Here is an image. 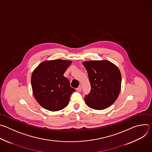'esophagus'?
Masks as SVG:
<instances>
[{
    "label": "esophagus",
    "instance_id": "obj_1",
    "mask_svg": "<svg viewBox=\"0 0 152 152\" xmlns=\"http://www.w3.org/2000/svg\"><path fill=\"white\" fill-rule=\"evenodd\" d=\"M76 90H77L78 92H80L81 90H82V86H81L80 85L79 86V87L76 88Z\"/></svg>",
    "mask_w": 152,
    "mask_h": 152
}]
</instances>
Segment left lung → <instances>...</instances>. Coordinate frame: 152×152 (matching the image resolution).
<instances>
[{"mask_svg":"<svg viewBox=\"0 0 152 152\" xmlns=\"http://www.w3.org/2000/svg\"><path fill=\"white\" fill-rule=\"evenodd\" d=\"M87 70L91 90L85 97L88 107L102 110L112 105L121 90V75L119 69L107 60L88 61L82 62Z\"/></svg>","mask_w":152,"mask_h":152,"instance_id":"obj_1","label":"left lung"}]
</instances>
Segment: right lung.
I'll return each mask as SVG.
<instances>
[{"mask_svg": "<svg viewBox=\"0 0 152 152\" xmlns=\"http://www.w3.org/2000/svg\"><path fill=\"white\" fill-rule=\"evenodd\" d=\"M71 64V61L46 60L33 71L31 76L33 94L45 109L58 111L68 105L70 96L75 90L71 87L69 80L64 74Z\"/></svg>", "mask_w": 152, "mask_h": 152, "instance_id": "obj_1", "label": "right lung"}]
</instances>
